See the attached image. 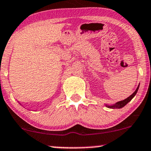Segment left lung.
Listing matches in <instances>:
<instances>
[{
	"instance_id": "1",
	"label": "left lung",
	"mask_w": 151,
	"mask_h": 151,
	"mask_svg": "<svg viewBox=\"0 0 151 151\" xmlns=\"http://www.w3.org/2000/svg\"><path fill=\"white\" fill-rule=\"evenodd\" d=\"M139 86H138V88H136V90H135V92H134V93H133L132 95H130V96H129V97H127V99H125L124 100L120 101V102H117V103H116V104H114V105H112V106H107V107H109V108H111V109H120V108L124 107L126 104L128 103L129 102H130V101L132 100L133 97L135 96L136 94L137 93L138 90H139Z\"/></svg>"
}]
</instances>
